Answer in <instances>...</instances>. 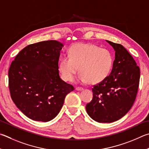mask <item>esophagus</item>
<instances>
[{
  "mask_svg": "<svg viewBox=\"0 0 149 149\" xmlns=\"http://www.w3.org/2000/svg\"><path fill=\"white\" fill-rule=\"evenodd\" d=\"M75 90L76 91H83V88L82 87H75Z\"/></svg>",
  "mask_w": 149,
  "mask_h": 149,
  "instance_id": "obj_1",
  "label": "esophagus"
}]
</instances>
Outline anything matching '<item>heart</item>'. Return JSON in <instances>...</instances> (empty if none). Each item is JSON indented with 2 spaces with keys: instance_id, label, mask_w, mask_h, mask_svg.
Returning a JSON list of instances; mask_svg holds the SVG:
<instances>
[{
  "instance_id": "heart-1",
  "label": "heart",
  "mask_w": 149,
  "mask_h": 149,
  "mask_svg": "<svg viewBox=\"0 0 149 149\" xmlns=\"http://www.w3.org/2000/svg\"><path fill=\"white\" fill-rule=\"evenodd\" d=\"M113 64V56L109 50L92 44H76L70 48L68 57L61 58L58 70L64 81H70L79 68V82L98 84L108 77Z\"/></svg>"
}]
</instances>
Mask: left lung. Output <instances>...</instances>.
<instances>
[{
  "label": "left lung",
  "instance_id": "obj_1",
  "mask_svg": "<svg viewBox=\"0 0 149 149\" xmlns=\"http://www.w3.org/2000/svg\"><path fill=\"white\" fill-rule=\"evenodd\" d=\"M115 51L111 72L93 88V98L86 105L91 118L113 123L124 117L133 105L138 91L140 70L123 45L106 40Z\"/></svg>",
  "mask_w": 149,
  "mask_h": 149
}]
</instances>
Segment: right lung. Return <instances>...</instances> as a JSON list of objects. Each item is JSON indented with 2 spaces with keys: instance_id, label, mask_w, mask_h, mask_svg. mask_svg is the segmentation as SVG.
Instances as JSON below:
<instances>
[{
  "instance_id": "obj_1",
  "label": "right lung",
  "mask_w": 149,
  "mask_h": 149,
  "mask_svg": "<svg viewBox=\"0 0 149 149\" xmlns=\"http://www.w3.org/2000/svg\"><path fill=\"white\" fill-rule=\"evenodd\" d=\"M64 45L48 40L29 45L11 64L9 88L16 106L28 118L48 122L60 112L74 86L61 79L58 60Z\"/></svg>"
}]
</instances>
